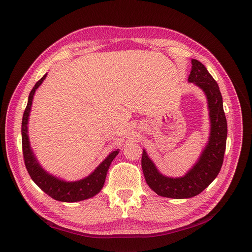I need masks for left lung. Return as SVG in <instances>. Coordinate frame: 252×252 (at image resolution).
I'll return each instance as SVG.
<instances>
[{
    "mask_svg": "<svg viewBox=\"0 0 252 252\" xmlns=\"http://www.w3.org/2000/svg\"><path fill=\"white\" fill-rule=\"evenodd\" d=\"M191 64L189 82L195 83L207 96L211 123L210 137L198 163L179 178L162 175L143 150L141 167L146 182L155 193L162 197L185 199L200 194L218 176L223 162L227 126L221 93L218 83L204 65L197 59H191Z\"/></svg>",
    "mask_w": 252,
    "mask_h": 252,
    "instance_id": "left-lung-1",
    "label": "left lung"
}]
</instances>
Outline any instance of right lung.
<instances>
[{
  "label": "right lung",
  "mask_w": 252,
  "mask_h": 252,
  "mask_svg": "<svg viewBox=\"0 0 252 252\" xmlns=\"http://www.w3.org/2000/svg\"><path fill=\"white\" fill-rule=\"evenodd\" d=\"M46 76L47 74L44 75L37 83H35V85L32 89L27 107L22 117V154L23 159H25L27 170L32 181L35 183V185H37L42 190H44L47 195H49L51 198L57 201L77 202L91 198L98 194L99 190L102 189L107 170H109V167L112 161L119 154V150L111 153L107 156L106 159L88 177L81 179L79 182L66 183L50 174H48L46 171H44V169H42V167L39 165L38 161L35 160L33 153L30 147L28 135V121L35 89L41 85Z\"/></svg>",
  "instance_id": "add662e5"
}]
</instances>
